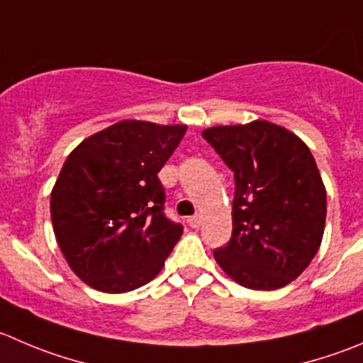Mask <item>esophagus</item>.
<instances>
[{"label":"esophagus","mask_w":363,"mask_h":363,"mask_svg":"<svg viewBox=\"0 0 363 363\" xmlns=\"http://www.w3.org/2000/svg\"><path fill=\"white\" fill-rule=\"evenodd\" d=\"M187 224H189V226H191V228H198L199 224H201V217H199V216H192V217H189V219H187Z\"/></svg>","instance_id":"34e87169"}]
</instances>
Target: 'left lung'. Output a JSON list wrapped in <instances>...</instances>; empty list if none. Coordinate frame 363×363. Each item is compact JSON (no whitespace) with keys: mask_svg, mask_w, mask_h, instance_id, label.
Instances as JSON below:
<instances>
[{"mask_svg":"<svg viewBox=\"0 0 363 363\" xmlns=\"http://www.w3.org/2000/svg\"><path fill=\"white\" fill-rule=\"evenodd\" d=\"M201 135L235 176L233 231L213 258L242 287H285L315 257L326 223V189L308 146L262 119Z\"/></svg>","mask_w":363,"mask_h":363,"instance_id":"obj_1","label":"left lung"}]
</instances>
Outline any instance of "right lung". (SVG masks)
<instances>
[{
	"instance_id": "1",
	"label": "right lung",
	"mask_w": 363,
	"mask_h": 363,
	"mask_svg": "<svg viewBox=\"0 0 363 363\" xmlns=\"http://www.w3.org/2000/svg\"><path fill=\"white\" fill-rule=\"evenodd\" d=\"M185 132V124L121 121L64 162L51 191V223L69 267L89 287L121 294L162 271L184 226L165 217L158 172Z\"/></svg>"
}]
</instances>
